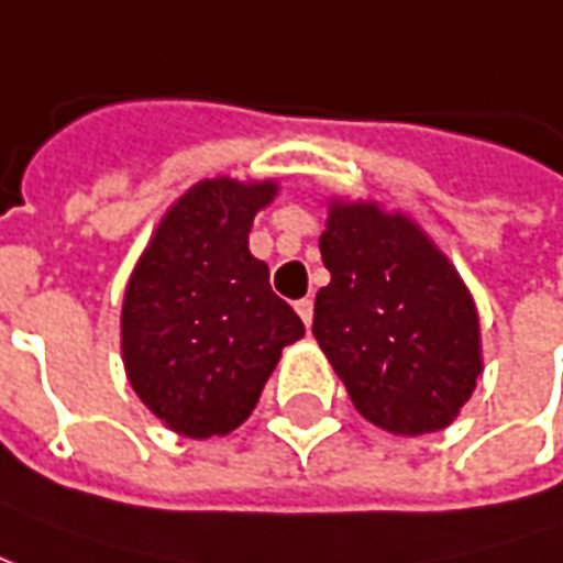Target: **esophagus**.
I'll list each match as a JSON object with an SVG mask.
<instances>
[{
    "mask_svg": "<svg viewBox=\"0 0 563 563\" xmlns=\"http://www.w3.org/2000/svg\"><path fill=\"white\" fill-rule=\"evenodd\" d=\"M294 309H297V314L302 318V323H306V327H311V318H314V302H311L309 297L297 299V306H294Z\"/></svg>",
    "mask_w": 563,
    "mask_h": 563,
    "instance_id": "1",
    "label": "esophagus"
}]
</instances>
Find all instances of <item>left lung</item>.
<instances>
[{
    "label": "left lung",
    "mask_w": 563,
    "mask_h": 563,
    "mask_svg": "<svg viewBox=\"0 0 563 563\" xmlns=\"http://www.w3.org/2000/svg\"><path fill=\"white\" fill-rule=\"evenodd\" d=\"M321 257L311 332L356 411L405 438L446 429L483 375L477 306L450 257L411 216L342 197Z\"/></svg>",
    "instance_id": "8db88e82"
}]
</instances>
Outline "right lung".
Masks as SVG:
<instances>
[{"label":"right lung","mask_w":563,"mask_h":563,"mask_svg":"<svg viewBox=\"0 0 563 563\" xmlns=\"http://www.w3.org/2000/svg\"><path fill=\"white\" fill-rule=\"evenodd\" d=\"M276 179H200L152 231L122 299V363L137 399L183 438L249 420L282 347L306 335L249 252Z\"/></svg>","instance_id":"1"}]
</instances>
